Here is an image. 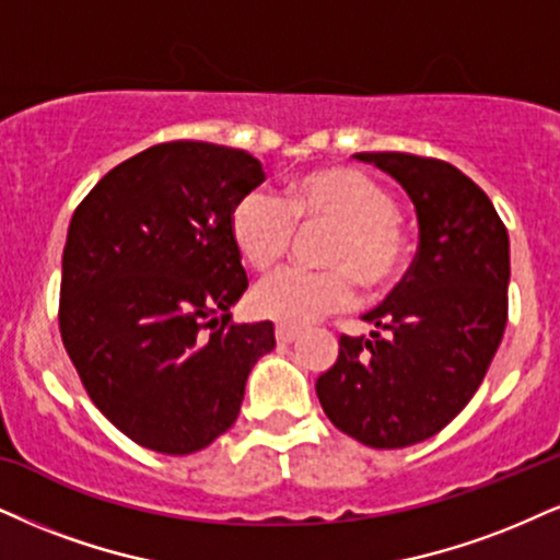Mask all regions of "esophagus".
Listing matches in <instances>:
<instances>
[{
  "label": "esophagus",
  "instance_id": "esophagus-1",
  "mask_svg": "<svg viewBox=\"0 0 560 560\" xmlns=\"http://www.w3.org/2000/svg\"><path fill=\"white\" fill-rule=\"evenodd\" d=\"M299 335H301L299 329H295V327H285V324H280V327L275 329V337H278L280 345H291Z\"/></svg>",
  "mask_w": 560,
  "mask_h": 560
}]
</instances>
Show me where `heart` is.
I'll list each match as a JSON object with an SVG mask.
<instances>
[{
    "instance_id": "heart-1",
    "label": "heart",
    "mask_w": 560,
    "mask_h": 560,
    "mask_svg": "<svg viewBox=\"0 0 560 560\" xmlns=\"http://www.w3.org/2000/svg\"><path fill=\"white\" fill-rule=\"evenodd\" d=\"M295 225H329L324 272L275 275L252 293L261 319L303 327L350 306L358 280L369 291H386L402 278L410 241L397 215V202L376 178L350 165L308 171L285 186V205L261 189H248L231 207L228 233L238 257L254 272H269L285 259Z\"/></svg>"
}]
</instances>
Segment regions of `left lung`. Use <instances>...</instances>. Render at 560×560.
<instances>
[{
    "mask_svg": "<svg viewBox=\"0 0 560 560\" xmlns=\"http://www.w3.org/2000/svg\"><path fill=\"white\" fill-rule=\"evenodd\" d=\"M402 184L420 244L389 299L363 314L371 337H340L316 378L327 418L374 448L431 439L470 402L509 314V233L486 191L452 163L358 153Z\"/></svg>",
    "mask_w": 560,
    "mask_h": 560,
    "instance_id": "1",
    "label": "left lung"
}]
</instances>
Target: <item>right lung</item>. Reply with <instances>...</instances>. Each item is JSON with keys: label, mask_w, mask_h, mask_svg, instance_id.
I'll use <instances>...</instances> for the list:
<instances>
[{"label": "right lung", "mask_w": 560, "mask_h": 560, "mask_svg": "<svg viewBox=\"0 0 560 560\" xmlns=\"http://www.w3.org/2000/svg\"><path fill=\"white\" fill-rule=\"evenodd\" d=\"M261 182L246 150L176 140L116 165L74 210L61 342L95 407L144 448L210 446L275 348L272 322H231L248 280L228 215Z\"/></svg>", "instance_id": "right-lung-1"}]
</instances>
